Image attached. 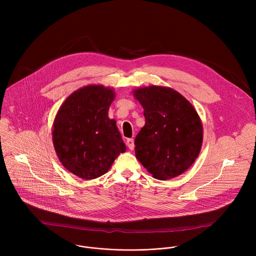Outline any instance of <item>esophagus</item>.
<instances>
[{"mask_svg":"<svg viewBox=\"0 0 256 256\" xmlns=\"http://www.w3.org/2000/svg\"><path fill=\"white\" fill-rule=\"evenodd\" d=\"M126 145L128 146V148H129L130 150H133V148H134V140H133L132 138H131V139H127Z\"/></svg>","mask_w":256,"mask_h":256,"instance_id":"obj_1","label":"esophagus"}]
</instances>
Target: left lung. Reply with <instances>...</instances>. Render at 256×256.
Instances as JSON below:
<instances>
[{
    "mask_svg": "<svg viewBox=\"0 0 256 256\" xmlns=\"http://www.w3.org/2000/svg\"><path fill=\"white\" fill-rule=\"evenodd\" d=\"M144 108L145 126L135 139V154L154 178L166 180L188 170L199 156L202 123L192 104L170 88L134 90Z\"/></svg>",
    "mask_w": 256,
    "mask_h": 256,
    "instance_id": "1",
    "label": "left lung"
}]
</instances>
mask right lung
I'll list each match as a JSON object with an SVG mask.
<instances>
[{"label": "right lung", "instance_id": "right-lung-1", "mask_svg": "<svg viewBox=\"0 0 256 256\" xmlns=\"http://www.w3.org/2000/svg\"><path fill=\"white\" fill-rule=\"evenodd\" d=\"M111 88L86 86L61 106L53 124V144L62 164L74 176L94 180L106 174L126 150L116 122L108 118Z\"/></svg>", "mask_w": 256, "mask_h": 256}]
</instances>
